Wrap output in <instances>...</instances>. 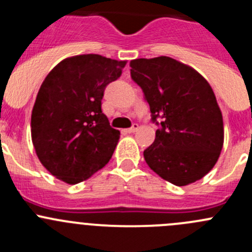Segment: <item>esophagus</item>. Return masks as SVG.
Instances as JSON below:
<instances>
[{"label":"esophagus","instance_id":"34e87169","mask_svg":"<svg viewBox=\"0 0 252 252\" xmlns=\"http://www.w3.org/2000/svg\"><path fill=\"white\" fill-rule=\"evenodd\" d=\"M138 129H139V126L136 123H134L133 126H130V128L126 129V131H128V133H135V131L138 130Z\"/></svg>","mask_w":252,"mask_h":252}]
</instances>
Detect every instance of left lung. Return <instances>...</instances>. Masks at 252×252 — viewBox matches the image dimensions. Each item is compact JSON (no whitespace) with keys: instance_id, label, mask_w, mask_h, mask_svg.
<instances>
[{"instance_id":"obj_1","label":"left lung","mask_w":252,"mask_h":252,"mask_svg":"<svg viewBox=\"0 0 252 252\" xmlns=\"http://www.w3.org/2000/svg\"><path fill=\"white\" fill-rule=\"evenodd\" d=\"M130 77L141 88L158 126L144 151L150 168L183 187L205 177L223 147V118L212 88L191 67L171 57L130 61Z\"/></svg>"}]
</instances>
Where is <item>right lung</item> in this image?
Here are the masks:
<instances>
[{
    "instance_id": "1",
    "label": "right lung",
    "mask_w": 252,
    "mask_h": 252,
    "mask_svg": "<svg viewBox=\"0 0 252 252\" xmlns=\"http://www.w3.org/2000/svg\"><path fill=\"white\" fill-rule=\"evenodd\" d=\"M126 61L80 55L58 63L42 83L32 113V139L42 166L78 184L108 163L119 130L101 110L105 89Z\"/></svg>"
}]
</instances>
